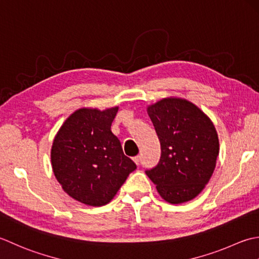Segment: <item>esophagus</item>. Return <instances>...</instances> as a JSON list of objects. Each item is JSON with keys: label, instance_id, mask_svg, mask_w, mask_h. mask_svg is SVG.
Here are the masks:
<instances>
[{"label": "esophagus", "instance_id": "34e87169", "mask_svg": "<svg viewBox=\"0 0 259 259\" xmlns=\"http://www.w3.org/2000/svg\"><path fill=\"white\" fill-rule=\"evenodd\" d=\"M133 161L136 163L137 165H139V164H140V162H141V156H140V155L134 156V157H133Z\"/></svg>", "mask_w": 259, "mask_h": 259}]
</instances>
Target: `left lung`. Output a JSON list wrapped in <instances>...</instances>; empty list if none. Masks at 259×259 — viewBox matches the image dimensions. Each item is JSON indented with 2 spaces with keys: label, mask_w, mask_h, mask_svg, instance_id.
Listing matches in <instances>:
<instances>
[{
  "label": "left lung",
  "mask_w": 259,
  "mask_h": 259,
  "mask_svg": "<svg viewBox=\"0 0 259 259\" xmlns=\"http://www.w3.org/2000/svg\"><path fill=\"white\" fill-rule=\"evenodd\" d=\"M161 144L157 164L145 173L166 202L196 198L215 167L219 140L213 123L201 109L182 98H163L147 107Z\"/></svg>",
  "instance_id": "1"
}]
</instances>
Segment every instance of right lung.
I'll list each match as a JSON object with an SVG mask.
<instances>
[{"instance_id":"obj_1","label":"right lung","mask_w":259,"mask_h":259,"mask_svg":"<svg viewBox=\"0 0 259 259\" xmlns=\"http://www.w3.org/2000/svg\"><path fill=\"white\" fill-rule=\"evenodd\" d=\"M118 107L80 108L62 124L51 147V164L63 191L93 207L107 204L136 164L112 131Z\"/></svg>"}]
</instances>
